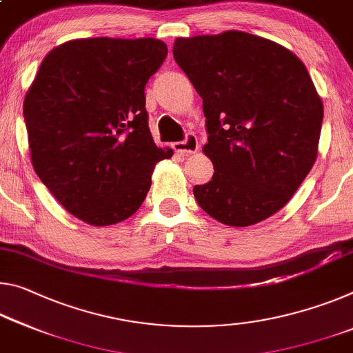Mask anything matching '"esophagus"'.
<instances>
[{
    "label": "esophagus",
    "mask_w": 353,
    "mask_h": 353,
    "mask_svg": "<svg viewBox=\"0 0 353 353\" xmlns=\"http://www.w3.org/2000/svg\"><path fill=\"white\" fill-rule=\"evenodd\" d=\"M172 148H174L176 152L182 154V155H188V154H194L198 152L199 149V144H198V138L193 135V133H187V137L183 141H179L172 144Z\"/></svg>",
    "instance_id": "obj_1"
}]
</instances>
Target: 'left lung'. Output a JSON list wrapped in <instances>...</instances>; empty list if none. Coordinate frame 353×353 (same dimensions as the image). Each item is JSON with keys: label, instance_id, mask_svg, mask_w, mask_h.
<instances>
[{"label": "left lung", "instance_id": "left-lung-1", "mask_svg": "<svg viewBox=\"0 0 353 353\" xmlns=\"http://www.w3.org/2000/svg\"><path fill=\"white\" fill-rule=\"evenodd\" d=\"M179 67L203 99L215 172L193 194L228 226H251L288 204L317 157L323 105L288 48L242 31L179 37Z\"/></svg>", "mask_w": 353, "mask_h": 353}]
</instances>
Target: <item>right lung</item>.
I'll use <instances>...</instances> for the list:
<instances>
[{
	"instance_id": "right-lung-1",
	"label": "right lung",
	"mask_w": 353,
	"mask_h": 353,
	"mask_svg": "<svg viewBox=\"0 0 353 353\" xmlns=\"http://www.w3.org/2000/svg\"><path fill=\"white\" fill-rule=\"evenodd\" d=\"M168 54L159 39H78L43 58L23 116L36 174L92 226L127 220L172 149L155 146L144 88Z\"/></svg>"
}]
</instances>
